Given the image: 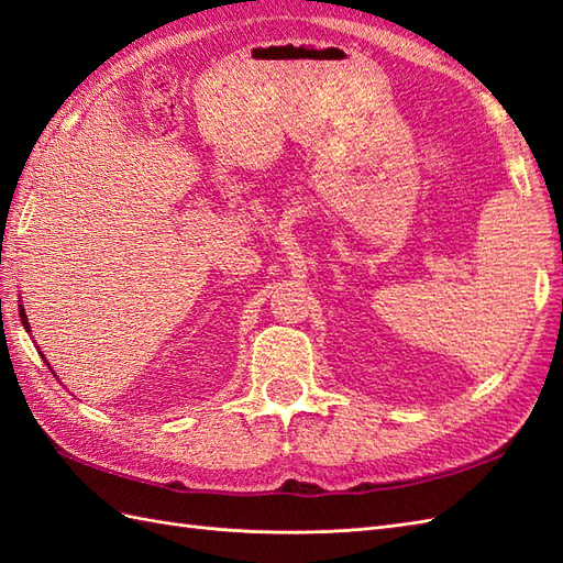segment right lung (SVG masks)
<instances>
[{
	"label": "right lung",
	"instance_id": "add662e5",
	"mask_svg": "<svg viewBox=\"0 0 563 563\" xmlns=\"http://www.w3.org/2000/svg\"><path fill=\"white\" fill-rule=\"evenodd\" d=\"M19 314H21V321H23V327H26L29 329V321H26V314H23V307L19 305Z\"/></svg>",
	"mask_w": 563,
	"mask_h": 563
}]
</instances>
